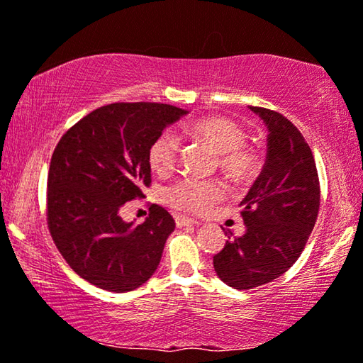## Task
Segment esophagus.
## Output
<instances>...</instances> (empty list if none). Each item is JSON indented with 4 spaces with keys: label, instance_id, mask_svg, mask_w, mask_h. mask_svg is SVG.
I'll return each mask as SVG.
<instances>
[{
    "label": "esophagus",
    "instance_id": "34e87169",
    "mask_svg": "<svg viewBox=\"0 0 363 363\" xmlns=\"http://www.w3.org/2000/svg\"><path fill=\"white\" fill-rule=\"evenodd\" d=\"M195 224H199V221L191 220V218H187V216H176V226H177V228L195 226Z\"/></svg>",
    "mask_w": 363,
    "mask_h": 363
}]
</instances>
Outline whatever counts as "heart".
<instances>
[{
  "label": "heart",
  "instance_id": "heart-1",
  "mask_svg": "<svg viewBox=\"0 0 363 363\" xmlns=\"http://www.w3.org/2000/svg\"><path fill=\"white\" fill-rule=\"evenodd\" d=\"M181 134L210 147L218 155L220 169L234 181H250L260 169V157L254 147L247 145V134L235 121L224 116H205L184 123ZM179 140L171 130L157 135L148 148V163L160 176L174 169ZM224 197V186L216 181L181 179L166 191V202L172 208L203 213Z\"/></svg>",
  "mask_w": 363,
  "mask_h": 363
}]
</instances>
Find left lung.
Instances as JSON below:
<instances>
[{
	"label": "left lung",
	"instance_id": "8db88e82",
	"mask_svg": "<svg viewBox=\"0 0 363 363\" xmlns=\"http://www.w3.org/2000/svg\"><path fill=\"white\" fill-rule=\"evenodd\" d=\"M268 129L267 161L240 206L245 233L228 240L213 267L234 289H254L286 273L301 257L320 210L313 153L283 114L249 106Z\"/></svg>",
	"mask_w": 363,
	"mask_h": 363
}]
</instances>
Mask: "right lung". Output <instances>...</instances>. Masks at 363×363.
Listing matches in <instances>:
<instances>
[{
	"instance_id": "add662e5",
	"label": "right lung",
	"mask_w": 363,
	"mask_h": 363,
	"mask_svg": "<svg viewBox=\"0 0 363 363\" xmlns=\"http://www.w3.org/2000/svg\"><path fill=\"white\" fill-rule=\"evenodd\" d=\"M187 113L163 103H111L57 142L48 171V229L69 267L90 284L128 292L157 272L174 220L152 205L134 226L121 208L150 186L152 142Z\"/></svg>"
}]
</instances>
